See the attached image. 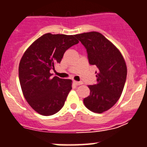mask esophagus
<instances>
[{
    "label": "esophagus",
    "mask_w": 147,
    "mask_h": 147,
    "mask_svg": "<svg viewBox=\"0 0 147 147\" xmlns=\"http://www.w3.org/2000/svg\"><path fill=\"white\" fill-rule=\"evenodd\" d=\"M73 83L75 84L76 86H79L82 84V82H77V81H73Z\"/></svg>",
    "instance_id": "esophagus-1"
}]
</instances>
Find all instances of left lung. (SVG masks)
<instances>
[{"instance_id":"1","label":"left lung","mask_w":147,"mask_h":147,"mask_svg":"<svg viewBox=\"0 0 147 147\" xmlns=\"http://www.w3.org/2000/svg\"><path fill=\"white\" fill-rule=\"evenodd\" d=\"M86 49L89 63L98 68L96 83L89 85L84 105L94 113L108 111L116 103L126 82L127 67L123 55L111 41L96 32L76 34Z\"/></svg>"}]
</instances>
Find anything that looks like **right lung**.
Returning a JSON list of instances; mask_svg holds the SVG:
<instances>
[{
  "mask_svg": "<svg viewBox=\"0 0 147 147\" xmlns=\"http://www.w3.org/2000/svg\"><path fill=\"white\" fill-rule=\"evenodd\" d=\"M75 35L45 34L26 51L19 65L23 94L31 107L43 115H51L64 106L72 81L51 78V70L61 63L65 52L78 44Z\"/></svg>",
  "mask_w": 147,
  "mask_h": 147,
  "instance_id": "add662e5",
  "label": "right lung"
}]
</instances>
